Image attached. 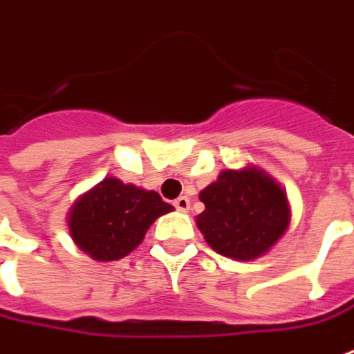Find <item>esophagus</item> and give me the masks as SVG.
Wrapping results in <instances>:
<instances>
[{"instance_id": "esophagus-1", "label": "esophagus", "mask_w": 354, "mask_h": 354, "mask_svg": "<svg viewBox=\"0 0 354 354\" xmlns=\"http://www.w3.org/2000/svg\"><path fill=\"white\" fill-rule=\"evenodd\" d=\"M173 205H175V208H177L179 212H189V208H191V201H189L187 196H179Z\"/></svg>"}]
</instances>
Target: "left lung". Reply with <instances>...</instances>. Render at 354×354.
Returning <instances> with one entry per match:
<instances>
[{"mask_svg": "<svg viewBox=\"0 0 354 354\" xmlns=\"http://www.w3.org/2000/svg\"><path fill=\"white\" fill-rule=\"evenodd\" d=\"M198 198L196 226L216 253L255 261L269 253L290 226V203L281 183L255 165L222 169Z\"/></svg>", "mask_w": 354, "mask_h": 354, "instance_id": "1", "label": "left lung"}]
</instances>
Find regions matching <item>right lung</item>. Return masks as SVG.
Returning a JSON list of instances; mask_svg holds the SVG:
<instances>
[{"label": "right lung", "instance_id": "1", "mask_svg": "<svg viewBox=\"0 0 354 354\" xmlns=\"http://www.w3.org/2000/svg\"><path fill=\"white\" fill-rule=\"evenodd\" d=\"M175 210L156 191L105 177L68 212L73 243L95 261H118L138 248L148 227Z\"/></svg>", "mask_w": 354, "mask_h": 354}]
</instances>
